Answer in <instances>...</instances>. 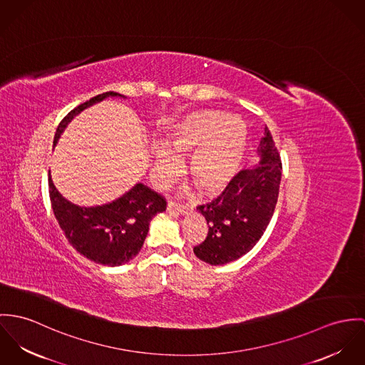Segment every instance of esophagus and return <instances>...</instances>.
<instances>
[{
	"instance_id": "esophagus-1",
	"label": "esophagus",
	"mask_w": 365,
	"mask_h": 365,
	"mask_svg": "<svg viewBox=\"0 0 365 365\" xmlns=\"http://www.w3.org/2000/svg\"><path fill=\"white\" fill-rule=\"evenodd\" d=\"M168 210L176 211L179 214H187L190 211V207L185 205V204H180V202H168Z\"/></svg>"
}]
</instances>
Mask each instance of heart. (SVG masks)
Instances as JSON below:
<instances>
[{
    "instance_id": "1",
    "label": "heart",
    "mask_w": 365,
    "mask_h": 365,
    "mask_svg": "<svg viewBox=\"0 0 365 365\" xmlns=\"http://www.w3.org/2000/svg\"><path fill=\"white\" fill-rule=\"evenodd\" d=\"M165 145L154 148V173L161 183L180 173L179 158L187 157V172L205 195L222 192L238 173L246 148V127L238 115L197 110L173 123Z\"/></svg>"
}]
</instances>
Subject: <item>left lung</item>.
<instances>
[{
  "mask_svg": "<svg viewBox=\"0 0 365 365\" xmlns=\"http://www.w3.org/2000/svg\"><path fill=\"white\" fill-rule=\"evenodd\" d=\"M257 155V165L241 170L214 202L197 207L207 221L208 234L193 252L208 264H225L246 255L262 238L273 217L282 161L267 127Z\"/></svg>",
  "mask_w": 365,
  "mask_h": 365,
  "instance_id": "obj_1",
  "label": "left lung"
}]
</instances>
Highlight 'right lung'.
Here are the masks:
<instances>
[{"label": "right lung", "instance_id": "obj_1", "mask_svg": "<svg viewBox=\"0 0 365 365\" xmlns=\"http://www.w3.org/2000/svg\"><path fill=\"white\" fill-rule=\"evenodd\" d=\"M123 98L118 92H105L73 109L58 124L53 145L63 131L83 109L106 98ZM50 202L66 238L78 253L103 266H122L135 257L147 238L151 220L165 211L161 195L143 183H135L119 199L102 205L81 207L68 202L54 186L48 172Z\"/></svg>", "mask_w": 365, "mask_h": 365}]
</instances>
